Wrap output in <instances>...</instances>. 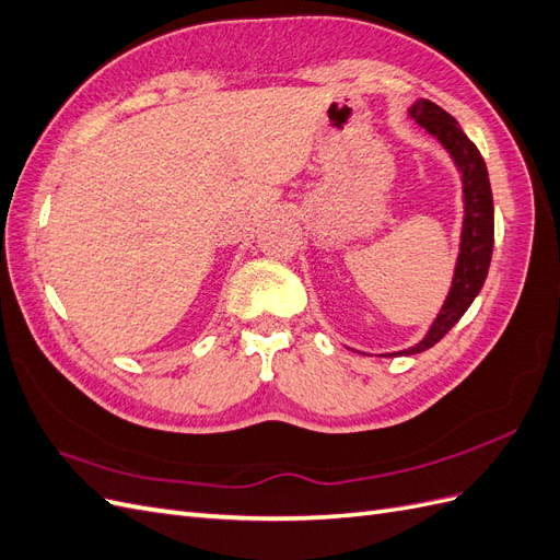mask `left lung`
I'll list each match as a JSON object with an SVG mask.
<instances>
[{
  "label": "left lung",
  "mask_w": 560,
  "mask_h": 560,
  "mask_svg": "<svg viewBox=\"0 0 560 560\" xmlns=\"http://www.w3.org/2000/svg\"><path fill=\"white\" fill-rule=\"evenodd\" d=\"M408 115L418 121L422 129L439 138L441 145L455 159V164L462 173V185H465V222H462V242L455 279L436 322L431 324L422 342L410 349L396 351V354L389 357H410L434 347L443 335L459 322L462 314L469 310L474 298L478 295V291L483 289L494 244L492 191L481 152L476 150L474 142L459 129V124L448 115V112L441 109L436 103L418 101L408 109Z\"/></svg>",
  "instance_id": "8db88e82"
}]
</instances>
